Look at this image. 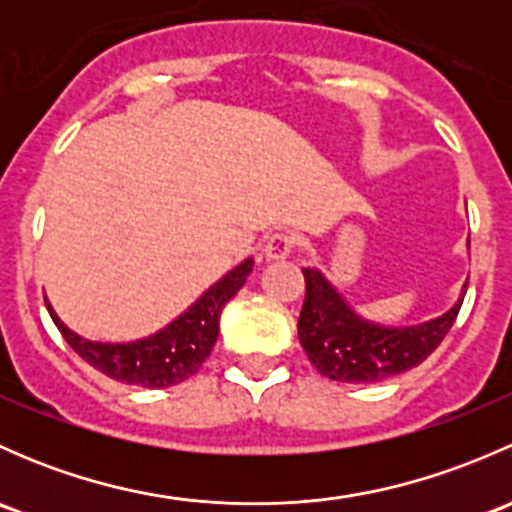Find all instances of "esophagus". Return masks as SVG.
Returning <instances> with one entry per match:
<instances>
[{
    "label": "esophagus",
    "mask_w": 512,
    "mask_h": 512,
    "mask_svg": "<svg viewBox=\"0 0 512 512\" xmlns=\"http://www.w3.org/2000/svg\"><path fill=\"white\" fill-rule=\"evenodd\" d=\"M294 245H297V240H294L292 232H275V235L267 237L265 257L267 260H285L292 255Z\"/></svg>",
    "instance_id": "1"
}]
</instances>
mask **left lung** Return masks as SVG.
I'll return each instance as SVG.
<instances>
[{
    "instance_id": "8db88e82",
    "label": "left lung",
    "mask_w": 512,
    "mask_h": 512,
    "mask_svg": "<svg viewBox=\"0 0 512 512\" xmlns=\"http://www.w3.org/2000/svg\"><path fill=\"white\" fill-rule=\"evenodd\" d=\"M302 275L307 294L297 322L299 342L319 374L342 384H374L414 369L443 342L463 304L461 297L446 314L418 327H381L361 319L319 270L304 267Z\"/></svg>"
}]
</instances>
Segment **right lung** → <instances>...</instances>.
Segmentation results:
<instances>
[{"label": "right lung", "instance_id": "add662e5", "mask_svg": "<svg viewBox=\"0 0 512 512\" xmlns=\"http://www.w3.org/2000/svg\"><path fill=\"white\" fill-rule=\"evenodd\" d=\"M252 272V260H245L230 270L223 280L215 282L188 312L168 324L160 332L146 339L128 344H101L89 342L71 332L51 304L46 302L51 319L59 327L61 337L69 342V347L84 361H89L94 369L121 384L146 386V389H165L180 381L190 379L195 371L203 366L218 342L220 314L223 307L237 294V289L245 285L247 275Z\"/></svg>", "mask_w": 512, "mask_h": 512}]
</instances>
